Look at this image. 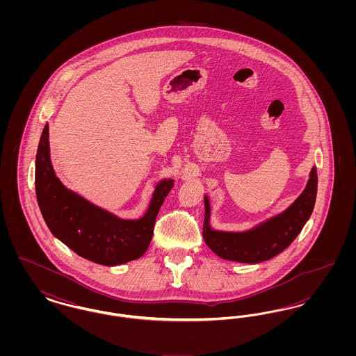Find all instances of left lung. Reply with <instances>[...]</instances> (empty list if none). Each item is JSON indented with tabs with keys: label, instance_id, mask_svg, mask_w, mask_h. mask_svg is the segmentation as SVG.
Returning <instances> with one entry per match:
<instances>
[{
	"label": "left lung",
	"instance_id": "left-lung-1",
	"mask_svg": "<svg viewBox=\"0 0 356 356\" xmlns=\"http://www.w3.org/2000/svg\"><path fill=\"white\" fill-rule=\"evenodd\" d=\"M318 192V172L314 167L303 193L283 213L245 232H221L209 225L211 208L204 196L203 237L207 245L222 259L238 263H261L283 252L309 219Z\"/></svg>",
	"mask_w": 356,
	"mask_h": 356
}]
</instances>
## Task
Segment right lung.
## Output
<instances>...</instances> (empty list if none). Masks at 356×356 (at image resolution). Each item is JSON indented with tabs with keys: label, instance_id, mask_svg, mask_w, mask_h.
I'll return each instance as SVG.
<instances>
[{
	"label": "right lung",
	"instance_id": "add662e5",
	"mask_svg": "<svg viewBox=\"0 0 356 356\" xmlns=\"http://www.w3.org/2000/svg\"><path fill=\"white\" fill-rule=\"evenodd\" d=\"M173 180L156 186L147 213L138 220H122L61 184L51 167L49 128L45 125L35 156V195L51 234L72 251L102 266H118L138 259L153 236L159 209Z\"/></svg>",
	"mask_w": 356,
	"mask_h": 356
}]
</instances>
